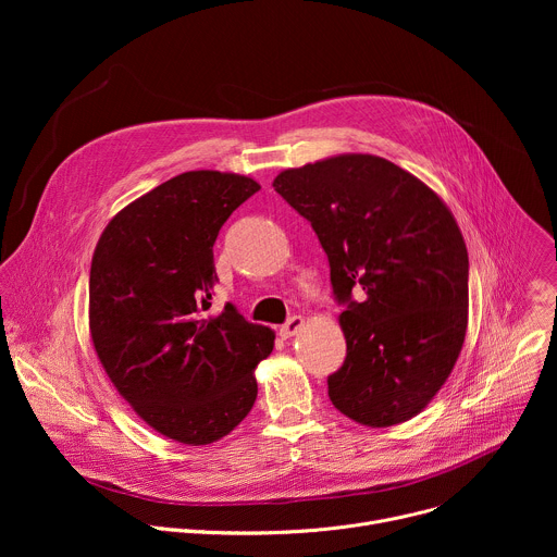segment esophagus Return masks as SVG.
<instances>
[{
    "mask_svg": "<svg viewBox=\"0 0 557 557\" xmlns=\"http://www.w3.org/2000/svg\"><path fill=\"white\" fill-rule=\"evenodd\" d=\"M304 324H306V322H304V317H301V314H293L290 320H288V322H286V324L280 329V335H282L284 339H288V337H295V335H297V333L304 329Z\"/></svg>",
    "mask_w": 557,
    "mask_h": 557,
    "instance_id": "1",
    "label": "esophagus"
}]
</instances>
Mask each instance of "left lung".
<instances>
[{
    "instance_id": "8db88e82",
    "label": "left lung",
    "mask_w": 557,
    "mask_h": 557,
    "mask_svg": "<svg viewBox=\"0 0 557 557\" xmlns=\"http://www.w3.org/2000/svg\"><path fill=\"white\" fill-rule=\"evenodd\" d=\"M273 187L320 237L346 304L333 406L368 428L410 421L451 374L467 333L469 260L449 207L372 153L284 170Z\"/></svg>"
}]
</instances>
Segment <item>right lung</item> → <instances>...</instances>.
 <instances>
[{"mask_svg":"<svg viewBox=\"0 0 557 557\" xmlns=\"http://www.w3.org/2000/svg\"><path fill=\"white\" fill-rule=\"evenodd\" d=\"M260 185L198 170L174 176L121 209L90 267V337L132 410L158 434L209 445L251 412L256 368L275 333L226 304L218 314L213 243Z\"/></svg>","mask_w":557,"mask_h":557,"instance_id":"1","label":"right lung"}]
</instances>
